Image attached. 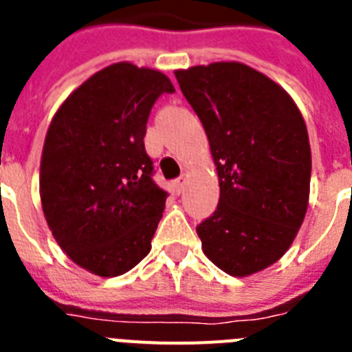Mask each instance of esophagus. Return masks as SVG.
Returning <instances> with one entry per match:
<instances>
[{
  "mask_svg": "<svg viewBox=\"0 0 352 352\" xmlns=\"http://www.w3.org/2000/svg\"><path fill=\"white\" fill-rule=\"evenodd\" d=\"M185 183H186V174L183 173L178 179H174V192H176V194H182L183 188H185Z\"/></svg>",
  "mask_w": 352,
  "mask_h": 352,
  "instance_id": "34e87169",
  "label": "esophagus"
}]
</instances>
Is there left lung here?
Returning <instances> with one entry per match:
<instances>
[{
    "label": "left lung",
    "instance_id": "left-lung-1",
    "mask_svg": "<svg viewBox=\"0 0 352 352\" xmlns=\"http://www.w3.org/2000/svg\"><path fill=\"white\" fill-rule=\"evenodd\" d=\"M174 76L219 173V206L197 226L203 252L232 276L268 268L291 247L309 206L312 157L300 109L270 77L236 61Z\"/></svg>",
    "mask_w": 352,
    "mask_h": 352
}]
</instances>
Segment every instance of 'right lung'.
Returning <instances> with one entry per match:
<instances>
[{
	"mask_svg": "<svg viewBox=\"0 0 352 352\" xmlns=\"http://www.w3.org/2000/svg\"><path fill=\"white\" fill-rule=\"evenodd\" d=\"M169 77L132 63L96 72L61 104L40 162L52 236L80 268L118 276L151 250L167 192L153 182L146 123Z\"/></svg>",
	"mask_w": 352,
	"mask_h": 352,
	"instance_id": "1",
	"label": "right lung"
}]
</instances>
